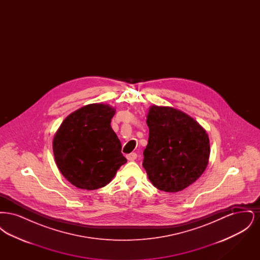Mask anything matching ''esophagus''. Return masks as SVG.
<instances>
[{
  "mask_svg": "<svg viewBox=\"0 0 260 260\" xmlns=\"http://www.w3.org/2000/svg\"><path fill=\"white\" fill-rule=\"evenodd\" d=\"M136 158H137L136 153H131V154H127V155H126V159H127L128 161H135V160H136Z\"/></svg>",
  "mask_w": 260,
  "mask_h": 260,
  "instance_id": "1",
  "label": "esophagus"
}]
</instances>
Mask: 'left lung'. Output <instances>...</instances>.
Listing matches in <instances>:
<instances>
[{
    "label": "left lung",
    "mask_w": 260,
    "mask_h": 260,
    "mask_svg": "<svg viewBox=\"0 0 260 260\" xmlns=\"http://www.w3.org/2000/svg\"><path fill=\"white\" fill-rule=\"evenodd\" d=\"M146 123L148 144L142 166L152 184L175 193L195 182L209 162L206 131L185 113L166 106H151Z\"/></svg>",
    "instance_id": "1"
}]
</instances>
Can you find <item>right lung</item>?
I'll use <instances>...</instances> for the list:
<instances>
[{
    "instance_id": "add662e5",
    "label": "right lung",
    "mask_w": 260,
    "mask_h": 260,
    "mask_svg": "<svg viewBox=\"0 0 260 260\" xmlns=\"http://www.w3.org/2000/svg\"><path fill=\"white\" fill-rule=\"evenodd\" d=\"M115 109L89 104L70 114L53 138V154L62 175L73 185L94 190L108 184L126 162L111 127Z\"/></svg>"
}]
</instances>
